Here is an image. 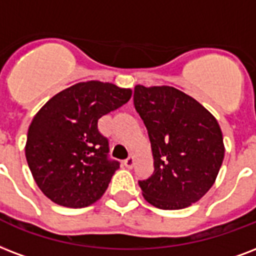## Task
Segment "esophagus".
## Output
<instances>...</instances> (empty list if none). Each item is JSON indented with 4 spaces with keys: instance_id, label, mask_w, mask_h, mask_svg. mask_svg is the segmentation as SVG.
I'll return each mask as SVG.
<instances>
[{
    "instance_id": "obj_1",
    "label": "esophagus",
    "mask_w": 256,
    "mask_h": 256,
    "mask_svg": "<svg viewBox=\"0 0 256 256\" xmlns=\"http://www.w3.org/2000/svg\"><path fill=\"white\" fill-rule=\"evenodd\" d=\"M134 162H136V158H134V156H130L128 158L124 160V166L128 168V169H132L134 166Z\"/></svg>"
}]
</instances>
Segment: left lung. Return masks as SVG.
<instances>
[{"label":"left lung","instance_id":"obj_1","mask_svg":"<svg viewBox=\"0 0 256 256\" xmlns=\"http://www.w3.org/2000/svg\"><path fill=\"white\" fill-rule=\"evenodd\" d=\"M134 107L149 134L154 172L138 181L148 202L182 210L214 185L224 158L223 134L206 107L169 86H136Z\"/></svg>","mask_w":256,"mask_h":256}]
</instances>
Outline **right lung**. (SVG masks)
<instances>
[{"label":"right lung","instance_id":"right-lung-1","mask_svg":"<svg viewBox=\"0 0 256 256\" xmlns=\"http://www.w3.org/2000/svg\"><path fill=\"white\" fill-rule=\"evenodd\" d=\"M132 90L82 82L40 108L28 128L25 157L38 188L58 206L84 208L102 198L120 162L98 120L124 106Z\"/></svg>","mask_w":256,"mask_h":256}]
</instances>
